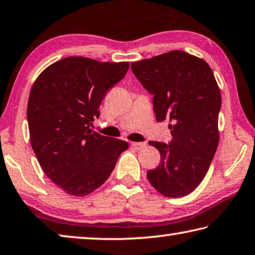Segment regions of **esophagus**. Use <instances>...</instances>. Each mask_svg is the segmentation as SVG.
<instances>
[{"label":"esophagus","mask_w":255,"mask_h":255,"mask_svg":"<svg viewBox=\"0 0 255 255\" xmlns=\"http://www.w3.org/2000/svg\"><path fill=\"white\" fill-rule=\"evenodd\" d=\"M130 145H131L132 148H135V149L138 150V149L144 148L145 146H146V143H136V141H135V143H133V141H132V143H130Z\"/></svg>","instance_id":"34e87169"}]
</instances>
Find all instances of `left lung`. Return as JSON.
Returning a JSON list of instances; mask_svg holds the SVG:
<instances>
[{"label": "left lung", "mask_w": 255, "mask_h": 255, "mask_svg": "<svg viewBox=\"0 0 255 255\" xmlns=\"http://www.w3.org/2000/svg\"><path fill=\"white\" fill-rule=\"evenodd\" d=\"M131 71L154 96L157 122H172L170 144L148 143L161 162L147 179L163 196H187L204 180L218 146L222 97L214 73L204 59L182 50L133 62Z\"/></svg>", "instance_id": "obj_1"}]
</instances>
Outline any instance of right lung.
Listing matches in <instances>:
<instances>
[{
  "label": "right lung",
  "mask_w": 255,
  "mask_h": 255,
  "mask_svg": "<svg viewBox=\"0 0 255 255\" xmlns=\"http://www.w3.org/2000/svg\"><path fill=\"white\" fill-rule=\"evenodd\" d=\"M128 68V62L67 57L34 81L27 109L30 141L42 171L67 195L83 197L101 187L128 148L127 141L90 128L108 90Z\"/></svg>",
  "instance_id": "right-lung-1"
}]
</instances>
